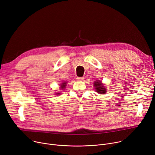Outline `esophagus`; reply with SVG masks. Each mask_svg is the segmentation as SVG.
Returning a JSON list of instances; mask_svg holds the SVG:
<instances>
[{
    "label": "esophagus",
    "mask_w": 155,
    "mask_h": 155,
    "mask_svg": "<svg viewBox=\"0 0 155 155\" xmlns=\"http://www.w3.org/2000/svg\"><path fill=\"white\" fill-rule=\"evenodd\" d=\"M77 79L78 81H83L84 79H85V78H84V77H77Z\"/></svg>",
    "instance_id": "34e87169"
}]
</instances>
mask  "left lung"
Here are the masks:
<instances>
[{"mask_svg": "<svg viewBox=\"0 0 155 155\" xmlns=\"http://www.w3.org/2000/svg\"><path fill=\"white\" fill-rule=\"evenodd\" d=\"M93 86L94 87V88L99 94H105L106 93V89L105 88V86H104L103 84L99 80H96L94 82Z\"/></svg>", "mask_w": 155, "mask_h": 155, "instance_id": "left-lung-1", "label": "left lung"}]
</instances>
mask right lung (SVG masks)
Here are the masks:
<instances>
[{"mask_svg":"<svg viewBox=\"0 0 155 155\" xmlns=\"http://www.w3.org/2000/svg\"><path fill=\"white\" fill-rule=\"evenodd\" d=\"M67 82H65V81H63L62 83V84H61V89H62V90H64L65 88V87L67 86ZM61 93H56V94H57V95H59V94H60Z\"/></svg>","mask_w":155,"mask_h":155,"instance_id":"add662e5","label":"right lung"}]
</instances>
